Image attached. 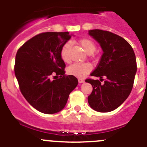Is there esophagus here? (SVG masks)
Returning <instances> with one entry per match:
<instances>
[{"label":"esophagus","instance_id":"1","mask_svg":"<svg viewBox=\"0 0 147 147\" xmlns=\"http://www.w3.org/2000/svg\"><path fill=\"white\" fill-rule=\"evenodd\" d=\"M78 82H79V83H80V84H81V83L84 82V81L83 80H82V79H78Z\"/></svg>","mask_w":147,"mask_h":147}]
</instances>
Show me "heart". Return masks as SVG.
<instances>
[{"label":"heart","instance_id":"obj_1","mask_svg":"<svg viewBox=\"0 0 147 147\" xmlns=\"http://www.w3.org/2000/svg\"><path fill=\"white\" fill-rule=\"evenodd\" d=\"M80 45L82 46L84 51L87 54H92L96 50V45L93 41L88 38H82L79 40ZM70 42L65 43L60 50V56L65 62L68 61L69 59V49ZM92 67L88 63H75L67 68V73L72 76L82 78L91 71Z\"/></svg>","mask_w":147,"mask_h":147}]
</instances>
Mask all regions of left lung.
<instances>
[{
	"instance_id": "left-lung-1",
	"label": "left lung",
	"mask_w": 147,
	"mask_h": 147,
	"mask_svg": "<svg viewBox=\"0 0 147 147\" xmlns=\"http://www.w3.org/2000/svg\"><path fill=\"white\" fill-rule=\"evenodd\" d=\"M101 46L103 54L91 76L105 78L104 84L98 80L87 79L93 87L88 103L94 110L109 112L115 110L129 97L137 72V60L131 46L115 33L102 30H89Z\"/></svg>"
}]
</instances>
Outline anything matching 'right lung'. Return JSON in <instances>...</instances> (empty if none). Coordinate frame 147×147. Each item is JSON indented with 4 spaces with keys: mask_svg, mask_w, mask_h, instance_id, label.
<instances>
[{
    "mask_svg": "<svg viewBox=\"0 0 147 147\" xmlns=\"http://www.w3.org/2000/svg\"><path fill=\"white\" fill-rule=\"evenodd\" d=\"M70 38L68 32H42L25 42L17 52L14 70L20 92L42 113L61 111L78 84L75 76L65 75V64L60 56L62 47ZM59 76V79L51 80Z\"/></svg>",
    "mask_w": 147,
    "mask_h": 147,
    "instance_id": "right-lung-1",
    "label": "right lung"
}]
</instances>
